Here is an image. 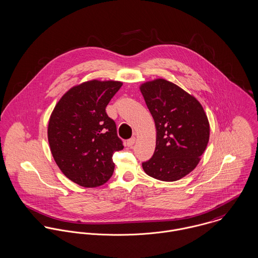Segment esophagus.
<instances>
[{
    "mask_svg": "<svg viewBox=\"0 0 258 258\" xmlns=\"http://www.w3.org/2000/svg\"><path fill=\"white\" fill-rule=\"evenodd\" d=\"M135 142H136V138H135V137H133V138H131V139H129V140H127L126 144H127V146H128L129 148H132V147H133V145L135 144Z\"/></svg>",
    "mask_w": 258,
    "mask_h": 258,
    "instance_id": "34e87169",
    "label": "esophagus"
}]
</instances>
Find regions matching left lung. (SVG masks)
Here are the masks:
<instances>
[{
  "instance_id": "1",
  "label": "left lung",
  "mask_w": 258,
  "mask_h": 258,
  "mask_svg": "<svg viewBox=\"0 0 258 258\" xmlns=\"http://www.w3.org/2000/svg\"><path fill=\"white\" fill-rule=\"evenodd\" d=\"M139 88L157 131L155 153L143 169L156 179L176 181L199 164L209 142V120L195 96L169 81L159 78Z\"/></svg>"
}]
</instances>
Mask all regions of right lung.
I'll return each mask as SVG.
<instances>
[{"label":"right lung","instance_id":"1","mask_svg":"<svg viewBox=\"0 0 258 258\" xmlns=\"http://www.w3.org/2000/svg\"><path fill=\"white\" fill-rule=\"evenodd\" d=\"M122 85L111 80L76 85L62 95L50 115L47 136L53 159L80 186H100L113 173L112 156L123 145L105 107Z\"/></svg>","mask_w":258,"mask_h":258}]
</instances>
